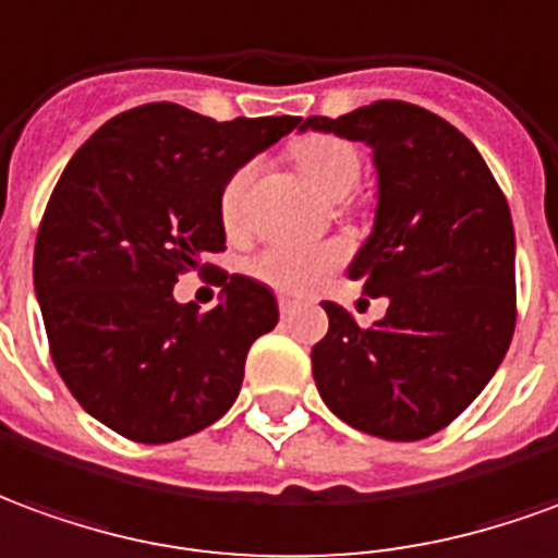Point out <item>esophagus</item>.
Here are the masks:
<instances>
[{"mask_svg":"<svg viewBox=\"0 0 558 558\" xmlns=\"http://www.w3.org/2000/svg\"><path fill=\"white\" fill-rule=\"evenodd\" d=\"M294 310H298V303H294V300L279 298V315H282V318H288Z\"/></svg>","mask_w":558,"mask_h":558,"instance_id":"obj_1","label":"esophagus"}]
</instances>
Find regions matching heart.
Here are the masks:
<instances>
[{
	"label": "heart",
	"instance_id": "b5f03b06",
	"mask_svg": "<svg viewBox=\"0 0 558 558\" xmlns=\"http://www.w3.org/2000/svg\"><path fill=\"white\" fill-rule=\"evenodd\" d=\"M291 159L298 165L303 177L324 195L345 197L361 180V153L333 134H303L291 144ZM255 177V161L236 168L219 195V216L228 231H236L243 225V207H246L248 183ZM349 255L345 243L327 240V243H276L264 248L258 258L248 264V272L276 288L282 294H312L324 279L342 267Z\"/></svg>",
	"mask_w": 558,
	"mask_h": 558
}]
</instances>
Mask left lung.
Segmentation results:
<instances>
[{
    "instance_id": "left-lung-1",
    "label": "left lung",
    "mask_w": 558,
    "mask_h": 558,
    "mask_svg": "<svg viewBox=\"0 0 558 558\" xmlns=\"http://www.w3.org/2000/svg\"><path fill=\"white\" fill-rule=\"evenodd\" d=\"M300 129L373 146L378 209L349 276L387 315L361 327L324 303L312 375L361 433L417 441L457 421L499 369L517 324L513 222L475 144L426 108L381 98Z\"/></svg>"
}]
</instances>
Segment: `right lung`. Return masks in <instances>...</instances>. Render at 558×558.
I'll return each instance as SVG.
<instances>
[{"label": "right lung", "mask_w": 558, "mask_h": 558, "mask_svg": "<svg viewBox=\"0 0 558 558\" xmlns=\"http://www.w3.org/2000/svg\"><path fill=\"white\" fill-rule=\"evenodd\" d=\"M300 117L216 122L171 101L108 120L71 156L35 236V294L57 373L113 433L168 445L234 405L246 354L279 322L270 288L216 267L201 312L173 286L225 252L219 195Z\"/></svg>", "instance_id": "add662e5"}]
</instances>
